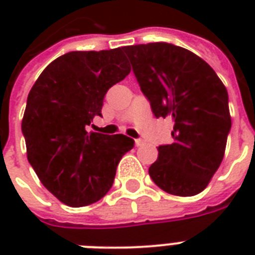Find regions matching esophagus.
I'll use <instances>...</instances> for the list:
<instances>
[{"label": "esophagus", "mask_w": 255, "mask_h": 255, "mask_svg": "<svg viewBox=\"0 0 255 255\" xmlns=\"http://www.w3.org/2000/svg\"><path fill=\"white\" fill-rule=\"evenodd\" d=\"M143 143H144V140H141V139H135L136 147H140V145H143Z\"/></svg>", "instance_id": "esophagus-1"}]
</instances>
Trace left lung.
<instances>
[{
  "mask_svg": "<svg viewBox=\"0 0 255 255\" xmlns=\"http://www.w3.org/2000/svg\"><path fill=\"white\" fill-rule=\"evenodd\" d=\"M156 118L173 120V143L159 145L149 176L174 196L205 189L218 169L232 128L229 96L204 59L167 42L123 47Z\"/></svg>",
  "mask_w": 255,
  "mask_h": 255,
  "instance_id": "8db88e82",
  "label": "left lung"
}]
</instances>
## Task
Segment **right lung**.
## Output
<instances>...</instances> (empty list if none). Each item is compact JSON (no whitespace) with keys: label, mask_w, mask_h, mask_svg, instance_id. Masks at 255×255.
Wrapping results in <instances>:
<instances>
[{"label":"right lung","mask_w":255,"mask_h":255,"mask_svg":"<svg viewBox=\"0 0 255 255\" xmlns=\"http://www.w3.org/2000/svg\"><path fill=\"white\" fill-rule=\"evenodd\" d=\"M122 49L70 51L46 67L30 90L22 119L27 160L45 188L69 206L99 201L133 139L88 131L108 88L129 74Z\"/></svg>","instance_id":"1"}]
</instances>
